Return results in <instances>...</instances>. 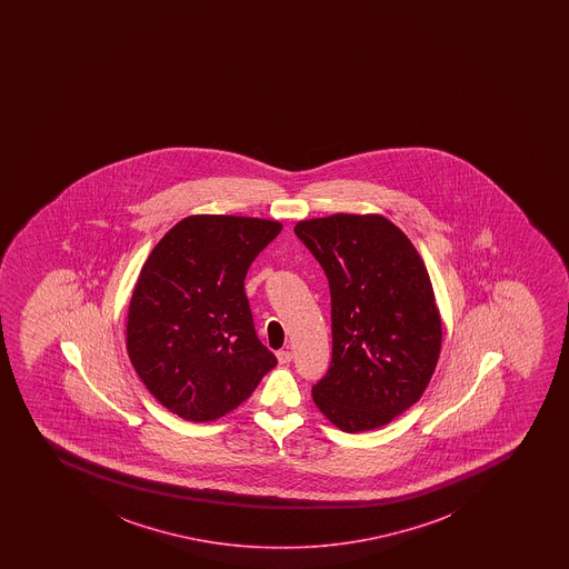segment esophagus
Instances as JSON below:
<instances>
[{
  "label": "esophagus",
  "instance_id": "obj_1",
  "mask_svg": "<svg viewBox=\"0 0 569 569\" xmlns=\"http://www.w3.org/2000/svg\"><path fill=\"white\" fill-rule=\"evenodd\" d=\"M277 360H279V365H288L290 360H292V353L288 351V349H282V351H277Z\"/></svg>",
  "mask_w": 569,
  "mask_h": 569
}]
</instances>
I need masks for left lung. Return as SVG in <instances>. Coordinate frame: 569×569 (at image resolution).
Instances as JSON below:
<instances>
[{
	"instance_id": "left-lung-1",
	"label": "left lung",
	"mask_w": 569,
	"mask_h": 569,
	"mask_svg": "<svg viewBox=\"0 0 569 569\" xmlns=\"http://www.w3.org/2000/svg\"><path fill=\"white\" fill-rule=\"evenodd\" d=\"M332 298V362L313 400L346 432L372 431L416 405L431 381L442 320L412 241L381 214L296 223Z\"/></svg>"
}]
</instances>
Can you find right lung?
<instances>
[{
	"mask_svg": "<svg viewBox=\"0 0 569 569\" xmlns=\"http://www.w3.org/2000/svg\"><path fill=\"white\" fill-rule=\"evenodd\" d=\"M281 229L249 216H188L142 266L127 353L146 389L186 421L236 410L277 365L256 336L244 277Z\"/></svg>",
	"mask_w": 569,
	"mask_h": 569,
	"instance_id": "add662e5",
	"label": "right lung"
}]
</instances>
